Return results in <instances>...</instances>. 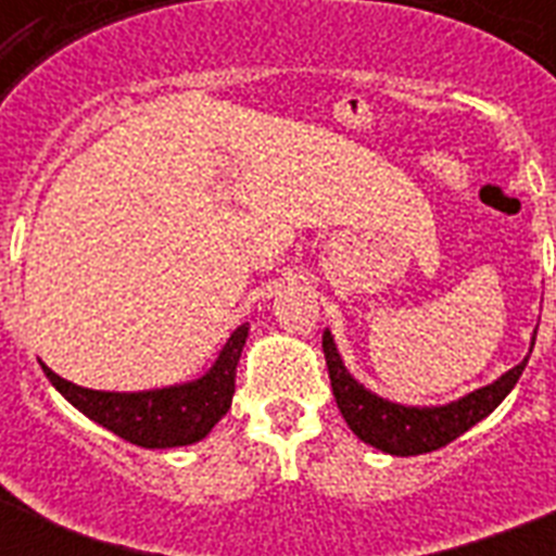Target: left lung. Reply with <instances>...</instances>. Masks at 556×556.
Masks as SVG:
<instances>
[{"instance_id":"8db88e82","label":"left lung","mask_w":556,"mask_h":556,"mask_svg":"<svg viewBox=\"0 0 556 556\" xmlns=\"http://www.w3.org/2000/svg\"><path fill=\"white\" fill-rule=\"evenodd\" d=\"M534 340L536 331L531 338V349H534ZM323 352H326V366H329L331 392L340 406V415L346 418L349 430L389 456H421V453H432V450L456 441L462 432L488 418L508 397L531 357L528 352L522 364L508 369L488 387L467 392L458 401L439 406H406L375 395L364 383H357L352 371L343 366V357H340L329 329L323 331Z\"/></svg>"}]
</instances>
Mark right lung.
I'll use <instances>...</instances> for the list:
<instances>
[{"mask_svg":"<svg viewBox=\"0 0 556 556\" xmlns=\"http://www.w3.org/2000/svg\"><path fill=\"white\" fill-rule=\"evenodd\" d=\"M248 323L227 338L218 352L216 364L210 366L201 378L173 387L143 389V392H103V389L77 387L72 380L60 378L56 371H42L51 387L77 406L86 418H91L109 432H115L129 444L147 450L187 447L207 435L222 415L230 409L236 389V366L242 357V346L248 340Z\"/></svg>","mask_w":556,"mask_h":556,"instance_id":"add662e5","label":"right lung"}]
</instances>
